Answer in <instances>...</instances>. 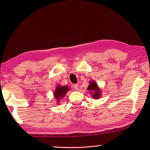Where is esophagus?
Wrapping results in <instances>:
<instances>
[{"instance_id":"esophagus-1","label":"esophagus","mask_w":150,"mask_h":150,"mask_svg":"<svg viewBox=\"0 0 150 150\" xmlns=\"http://www.w3.org/2000/svg\"><path fill=\"white\" fill-rule=\"evenodd\" d=\"M74 88L75 91H77L78 89H79V86L77 84H74Z\"/></svg>"}]
</instances>
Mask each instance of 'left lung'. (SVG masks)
I'll return each mask as SVG.
<instances>
[{
  "label": "left lung",
  "instance_id": "left-lung-1",
  "mask_svg": "<svg viewBox=\"0 0 150 150\" xmlns=\"http://www.w3.org/2000/svg\"><path fill=\"white\" fill-rule=\"evenodd\" d=\"M87 89L89 91L90 94H91L93 98L95 100H98L100 98L101 95H102V92H101V89L99 88L98 84L95 82V81L91 80L90 82L89 86L87 88Z\"/></svg>",
  "mask_w": 150,
  "mask_h": 150
}]
</instances>
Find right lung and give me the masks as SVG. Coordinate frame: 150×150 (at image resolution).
Masks as SVG:
<instances>
[{"instance_id":"obj_1","label":"right lung","mask_w":150,"mask_h":150,"mask_svg":"<svg viewBox=\"0 0 150 150\" xmlns=\"http://www.w3.org/2000/svg\"><path fill=\"white\" fill-rule=\"evenodd\" d=\"M70 89V88L68 86H61L58 84L55 88V91L54 92V96L55 99L56 100L57 104L59 103L62 98L65 96L66 94Z\"/></svg>"}]
</instances>
